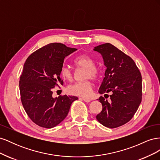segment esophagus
Here are the masks:
<instances>
[{"label":"esophagus","mask_w":160,"mask_h":160,"mask_svg":"<svg viewBox=\"0 0 160 160\" xmlns=\"http://www.w3.org/2000/svg\"><path fill=\"white\" fill-rule=\"evenodd\" d=\"M82 99H83L84 101H85V102H87V103H89V102H90V101H91V99H85V98H82Z\"/></svg>","instance_id":"esophagus-1"}]
</instances>
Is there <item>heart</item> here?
Here are the masks:
<instances>
[{"mask_svg":"<svg viewBox=\"0 0 160 160\" xmlns=\"http://www.w3.org/2000/svg\"><path fill=\"white\" fill-rule=\"evenodd\" d=\"M75 65L79 68L85 69L83 78L95 79L99 75V69L95 66V61L88 55H82L77 57L74 61ZM61 75L62 78L71 81L72 79V72L67 66H62L61 69ZM93 89V84L89 80L78 82L70 85L67 88L69 93L80 97H89Z\"/></svg>","mask_w":160,"mask_h":160,"instance_id":"1","label":"heart"}]
</instances>
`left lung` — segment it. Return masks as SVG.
I'll use <instances>...</instances> for the list:
<instances>
[{
    "instance_id": "left-lung-1",
    "label": "left lung",
    "mask_w": 160,
    "mask_h": 160,
    "mask_svg": "<svg viewBox=\"0 0 160 160\" xmlns=\"http://www.w3.org/2000/svg\"><path fill=\"white\" fill-rule=\"evenodd\" d=\"M93 51L101 55L106 67L99 93L108 97L111 93L110 101L101 96L98 99L103 109L96 119L105 127L118 128L131 120L141 103L142 75L132 58L110 43L97 46Z\"/></svg>"
}]
</instances>
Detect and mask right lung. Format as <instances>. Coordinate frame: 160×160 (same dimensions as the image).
I'll list each match as a JSON object with an SVG mask.
<instances>
[{"instance_id": "right-lung-1", "label": "right lung", "mask_w": 160, "mask_h": 160, "mask_svg": "<svg viewBox=\"0 0 160 160\" xmlns=\"http://www.w3.org/2000/svg\"><path fill=\"white\" fill-rule=\"evenodd\" d=\"M53 42L37 50L27 58L19 81L21 102L28 117L38 126L50 129L67 117L76 96L52 98V89L62 85L61 69L65 58L77 51Z\"/></svg>"}]
</instances>
